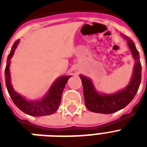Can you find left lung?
Masks as SVG:
<instances>
[{"instance_id": "left-lung-1", "label": "left lung", "mask_w": 147, "mask_h": 147, "mask_svg": "<svg viewBox=\"0 0 147 147\" xmlns=\"http://www.w3.org/2000/svg\"><path fill=\"white\" fill-rule=\"evenodd\" d=\"M127 43L135 61L132 78L123 89L113 94H105L97 92L92 81L83 75H79L83 85V93L85 106L94 113L112 114L125 107L134 99L141 82V63L140 54L134 42L125 35H122Z\"/></svg>"}]
</instances>
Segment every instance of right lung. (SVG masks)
Listing matches in <instances>:
<instances>
[{
	"mask_svg": "<svg viewBox=\"0 0 147 147\" xmlns=\"http://www.w3.org/2000/svg\"><path fill=\"white\" fill-rule=\"evenodd\" d=\"M20 40L13 43L10 54L7 56V65L5 69L6 87L16 106L25 114L33 117H41L54 114L59 107L62 92L67 82L71 76H60L53 83L44 97L38 100H27L18 94L12 86L10 81V59L13 55L14 51L18 46Z\"/></svg>",
	"mask_w": 147,
	"mask_h": 147,
	"instance_id": "1",
	"label": "right lung"
}]
</instances>
